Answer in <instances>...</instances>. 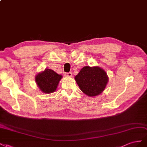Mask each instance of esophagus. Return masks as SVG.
Here are the masks:
<instances>
[{"label": "esophagus", "mask_w": 147, "mask_h": 147, "mask_svg": "<svg viewBox=\"0 0 147 147\" xmlns=\"http://www.w3.org/2000/svg\"><path fill=\"white\" fill-rule=\"evenodd\" d=\"M65 76L66 77H71V76H72V73H71V72L66 73H65Z\"/></svg>", "instance_id": "34e87169"}]
</instances>
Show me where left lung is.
<instances>
[{
	"label": "left lung",
	"mask_w": 147,
	"mask_h": 147,
	"mask_svg": "<svg viewBox=\"0 0 147 147\" xmlns=\"http://www.w3.org/2000/svg\"><path fill=\"white\" fill-rule=\"evenodd\" d=\"M80 89L89 97L102 93L108 81L105 71L98 66H84L74 78Z\"/></svg>",
	"instance_id": "8db88e82"
}]
</instances>
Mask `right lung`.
I'll return each mask as SVG.
<instances>
[{"instance_id": "1", "label": "right lung", "mask_w": 147, "mask_h": 147, "mask_svg": "<svg viewBox=\"0 0 147 147\" xmlns=\"http://www.w3.org/2000/svg\"><path fill=\"white\" fill-rule=\"evenodd\" d=\"M61 78V75L56 73L52 69H45L36 75L35 81L42 92L50 94L56 90Z\"/></svg>"}]
</instances>
